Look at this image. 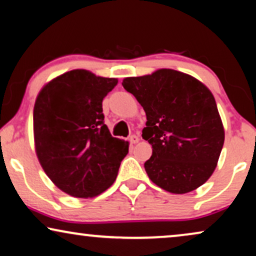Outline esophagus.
Wrapping results in <instances>:
<instances>
[{
    "label": "esophagus",
    "instance_id": "obj_1",
    "mask_svg": "<svg viewBox=\"0 0 256 256\" xmlns=\"http://www.w3.org/2000/svg\"><path fill=\"white\" fill-rule=\"evenodd\" d=\"M129 141H130L132 144H135V143H138L140 138H138V136H136V135H132L130 138H129Z\"/></svg>",
    "mask_w": 256,
    "mask_h": 256
}]
</instances>
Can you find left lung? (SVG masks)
<instances>
[{"label": "left lung", "mask_w": 256, "mask_h": 256, "mask_svg": "<svg viewBox=\"0 0 256 256\" xmlns=\"http://www.w3.org/2000/svg\"><path fill=\"white\" fill-rule=\"evenodd\" d=\"M146 115L142 138L152 148L148 177L170 194L202 186L216 170L225 130L211 90L194 76L171 68L122 82Z\"/></svg>", "instance_id": "1"}]
</instances>
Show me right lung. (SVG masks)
<instances>
[{
	"label": "right lung",
	"instance_id": "obj_1",
	"mask_svg": "<svg viewBox=\"0 0 256 256\" xmlns=\"http://www.w3.org/2000/svg\"><path fill=\"white\" fill-rule=\"evenodd\" d=\"M116 78L72 70L45 84L34 107V150L56 186L76 198H93L112 186L129 143L113 138L102 100Z\"/></svg>",
	"mask_w": 256,
	"mask_h": 256
}]
</instances>
